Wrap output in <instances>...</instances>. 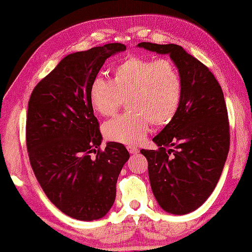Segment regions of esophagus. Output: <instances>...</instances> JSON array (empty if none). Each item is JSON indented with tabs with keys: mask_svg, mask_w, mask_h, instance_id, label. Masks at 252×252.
Here are the masks:
<instances>
[{
	"mask_svg": "<svg viewBox=\"0 0 252 252\" xmlns=\"http://www.w3.org/2000/svg\"><path fill=\"white\" fill-rule=\"evenodd\" d=\"M127 151H128L131 154L139 153V148L134 147V146H127Z\"/></svg>",
	"mask_w": 252,
	"mask_h": 252,
	"instance_id": "1",
	"label": "esophagus"
}]
</instances>
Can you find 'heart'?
<instances>
[{"mask_svg": "<svg viewBox=\"0 0 252 252\" xmlns=\"http://www.w3.org/2000/svg\"><path fill=\"white\" fill-rule=\"evenodd\" d=\"M182 91L181 74L172 61L129 56L114 67L112 80H93L90 101L98 114L110 117L126 100L128 112L106 121L102 133L108 140L133 146L144 141L151 124L164 126L174 119Z\"/></svg>", "mask_w": 252, "mask_h": 252, "instance_id": "1", "label": "heart"}]
</instances>
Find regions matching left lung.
Segmentation results:
<instances>
[{
	"label": "left lung",
	"instance_id": "1",
	"mask_svg": "<svg viewBox=\"0 0 252 252\" xmlns=\"http://www.w3.org/2000/svg\"><path fill=\"white\" fill-rule=\"evenodd\" d=\"M139 46L168 54L183 84L180 108L154 136L157 151L141 150L148 161L151 187L167 213L185 215L206 202L215 189L230 145L223 91L209 69L176 44L142 42Z\"/></svg>",
	"mask_w": 252,
	"mask_h": 252
}]
</instances>
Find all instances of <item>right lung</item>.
<instances>
[{"label": "right lung", "instance_id": "obj_1", "mask_svg": "<svg viewBox=\"0 0 252 252\" xmlns=\"http://www.w3.org/2000/svg\"><path fill=\"white\" fill-rule=\"evenodd\" d=\"M125 50L124 44L110 43L66 56L37 84L28 104L27 150L37 181L62 213L79 221L106 215L129 158L119 142L101 150L90 101L102 64Z\"/></svg>", "mask_w": 252, "mask_h": 252}]
</instances>
